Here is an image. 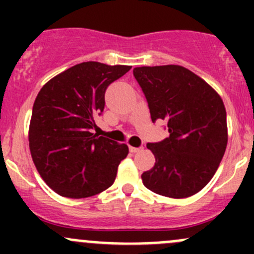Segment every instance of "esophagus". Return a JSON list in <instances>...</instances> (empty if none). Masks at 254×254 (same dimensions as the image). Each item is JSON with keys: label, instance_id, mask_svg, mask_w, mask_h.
<instances>
[{"label": "esophagus", "instance_id": "1", "mask_svg": "<svg viewBox=\"0 0 254 254\" xmlns=\"http://www.w3.org/2000/svg\"><path fill=\"white\" fill-rule=\"evenodd\" d=\"M129 150H130V152L136 153V152H140V151L142 150V147H134V146H129Z\"/></svg>", "mask_w": 254, "mask_h": 254}]
</instances>
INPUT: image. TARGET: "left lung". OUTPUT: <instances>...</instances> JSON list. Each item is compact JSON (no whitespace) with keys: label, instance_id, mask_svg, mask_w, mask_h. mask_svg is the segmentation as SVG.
<instances>
[{"label":"left lung","instance_id":"left-lung-1","mask_svg":"<svg viewBox=\"0 0 254 254\" xmlns=\"http://www.w3.org/2000/svg\"><path fill=\"white\" fill-rule=\"evenodd\" d=\"M132 72L152 122L166 120L170 132L162 141L146 145L156 162L142 173L143 186L168 198L194 195L214 177L226 150L224 102L210 84L183 66H142Z\"/></svg>","mask_w":254,"mask_h":254}]
</instances>
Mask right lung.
I'll use <instances>...</instances> for the list:
<instances>
[{
	"instance_id": "add662e5",
	"label": "right lung",
	"mask_w": 254,
	"mask_h": 254,
	"mask_svg": "<svg viewBox=\"0 0 254 254\" xmlns=\"http://www.w3.org/2000/svg\"><path fill=\"white\" fill-rule=\"evenodd\" d=\"M130 68L96 61L77 64L38 93L29 125L30 153L39 175L59 195L88 198L114 183L129 148L91 129L104 109L106 89Z\"/></svg>"
}]
</instances>
